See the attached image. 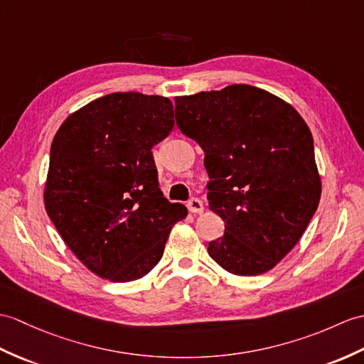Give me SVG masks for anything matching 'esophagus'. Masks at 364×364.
Masks as SVG:
<instances>
[{
  "label": "esophagus",
  "instance_id": "34e87169",
  "mask_svg": "<svg viewBox=\"0 0 364 364\" xmlns=\"http://www.w3.org/2000/svg\"><path fill=\"white\" fill-rule=\"evenodd\" d=\"M186 206H188L189 213H193V214H201L203 213V203L198 198H191Z\"/></svg>",
  "mask_w": 364,
  "mask_h": 364
}]
</instances>
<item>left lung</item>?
Listing matches in <instances>:
<instances>
[{
	"label": "left lung",
	"instance_id": "1",
	"mask_svg": "<svg viewBox=\"0 0 364 364\" xmlns=\"http://www.w3.org/2000/svg\"><path fill=\"white\" fill-rule=\"evenodd\" d=\"M175 119L205 151L209 208L225 222L209 256L237 276L272 269L298 243L321 197L306 121L243 83L175 97Z\"/></svg>",
	"mask_w": 364,
	"mask_h": 364
}]
</instances>
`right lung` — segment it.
Wrapping results in <instances>:
<instances>
[{"label":"right lung","mask_w":364,"mask_h":364,"mask_svg":"<svg viewBox=\"0 0 364 364\" xmlns=\"http://www.w3.org/2000/svg\"><path fill=\"white\" fill-rule=\"evenodd\" d=\"M173 129L163 96L112 92L73 113L50 146L45 208L83 265L113 282L146 276L188 215L158 188L151 149Z\"/></svg>","instance_id":"right-lung-1"}]
</instances>
